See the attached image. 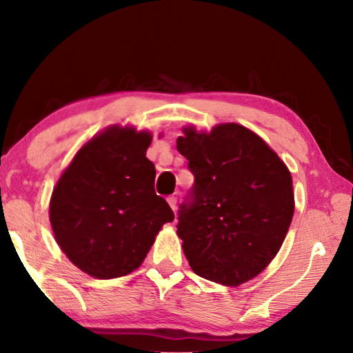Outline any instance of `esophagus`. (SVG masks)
<instances>
[{"mask_svg":"<svg viewBox=\"0 0 353 353\" xmlns=\"http://www.w3.org/2000/svg\"><path fill=\"white\" fill-rule=\"evenodd\" d=\"M167 200H168V203L171 206V210L176 211L177 210V197L176 196H170Z\"/></svg>","mask_w":353,"mask_h":353,"instance_id":"1","label":"esophagus"}]
</instances>
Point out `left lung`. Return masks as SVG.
Listing matches in <instances>:
<instances>
[{"label": "left lung", "mask_w": 353, "mask_h": 353, "mask_svg": "<svg viewBox=\"0 0 353 353\" xmlns=\"http://www.w3.org/2000/svg\"><path fill=\"white\" fill-rule=\"evenodd\" d=\"M177 151L194 176L177 212L191 269L226 286L254 279L279 252L292 222L291 172L239 123L217 125L210 134L185 128Z\"/></svg>", "instance_id": "obj_1"}]
</instances>
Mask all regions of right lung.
<instances>
[{"label":"right lung","mask_w":353,"mask_h":353,"mask_svg":"<svg viewBox=\"0 0 353 353\" xmlns=\"http://www.w3.org/2000/svg\"><path fill=\"white\" fill-rule=\"evenodd\" d=\"M151 134L112 127L82 147L54 186L52 230L68 260L96 279L142 265L174 212L154 191Z\"/></svg>","instance_id":"add662e5"}]
</instances>
